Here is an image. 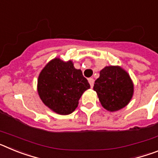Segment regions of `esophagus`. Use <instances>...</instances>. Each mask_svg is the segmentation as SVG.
Returning <instances> with one entry per match:
<instances>
[{
    "instance_id": "1",
    "label": "esophagus",
    "mask_w": 158,
    "mask_h": 158,
    "mask_svg": "<svg viewBox=\"0 0 158 158\" xmlns=\"http://www.w3.org/2000/svg\"><path fill=\"white\" fill-rule=\"evenodd\" d=\"M89 82L91 88H93V85H94V79H93V78H89Z\"/></svg>"
}]
</instances>
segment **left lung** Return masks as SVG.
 I'll use <instances>...</instances> for the list:
<instances>
[{
	"label": "left lung",
	"instance_id": "obj_1",
	"mask_svg": "<svg viewBox=\"0 0 158 158\" xmlns=\"http://www.w3.org/2000/svg\"><path fill=\"white\" fill-rule=\"evenodd\" d=\"M96 92L102 107L114 112L126 107L134 95V83L129 73L119 65H108L100 71L95 81Z\"/></svg>",
	"mask_w": 158,
	"mask_h": 158
}]
</instances>
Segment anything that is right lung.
<instances>
[{"instance_id": "1", "label": "right lung", "mask_w": 158, "mask_h": 158, "mask_svg": "<svg viewBox=\"0 0 158 158\" xmlns=\"http://www.w3.org/2000/svg\"><path fill=\"white\" fill-rule=\"evenodd\" d=\"M90 88L81 69L73 62L54 58L43 67L38 77L37 91L43 103L58 115L74 111L78 101Z\"/></svg>"}]
</instances>
